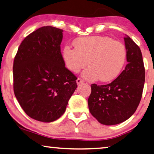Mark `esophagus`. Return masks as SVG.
I'll return each instance as SVG.
<instances>
[{"label": "esophagus", "instance_id": "1", "mask_svg": "<svg viewBox=\"0 0 154 154\" xmlns=\"http://www.w3.org/2000/svg\"><path fill=\"white\" fill-rule=\"evenodd\" d=\"M76 82L77 84H79L81 83H84V80H82V79H80V78H78V79L76 80Z\"/></svg>", "mask_w": 154, "mask_h": 154}]
</instances>
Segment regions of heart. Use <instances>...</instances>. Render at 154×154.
Listing matches in <instances>:
<instances>
[{"mask_svg":"<svg viewBox=\"0 0 154 154\" xmlns=\"http://www.w3.org/2000/svg\"><path fill=\"white\" fill-rule=\"evenodd\" d=\"M73 45L75 49L66 45L63 50L66 66L71 72L77 73L86 67L88 61L89 67L83 76L89 81H111L125 66L127 50L118 41L107 36H84L74 40Z\"/></svg>","mask_w":154,"mask_h":154,"instance_id":"obj_1","label":"heart"}]
</instances>
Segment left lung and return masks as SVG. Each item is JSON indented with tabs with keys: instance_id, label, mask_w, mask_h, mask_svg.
<instances>
[{
	"instance_id": "obj_1",
	"label": "left lung",
	"mask_w": 154,
	"mask_h": 154,
	"mask_svg": "<svg viewBox=\"0 0 154 154\" xmlns=\"http://www.w3.org/2000/svg\"><path fill=\"white\" fill-rule=\"evenodd\" d=\"M124 39L128 62L125 70L111 83L91 85L88 108L102 125H115L128 120L136 111L143 95L145 70L141 50L128 36Z\"/></svg>"
}]
</instances>
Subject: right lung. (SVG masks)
<instances>
[{"instance_id":"add662e5","label":"right lung","mask_w":154,"mask_h":154,"mask_svg":"<svg viewBox=\"0 0 154 154\" xmlns=\"http://www.w3.org/2000/svg\"><path fill=\"white\" fill-rule=\"evenodd\" d=\"M63 29L40 27L20 43L13 65L14 92L27 116L51 122L64 113L77 78L61 53Z\"/></svg>"}]
</instances>
